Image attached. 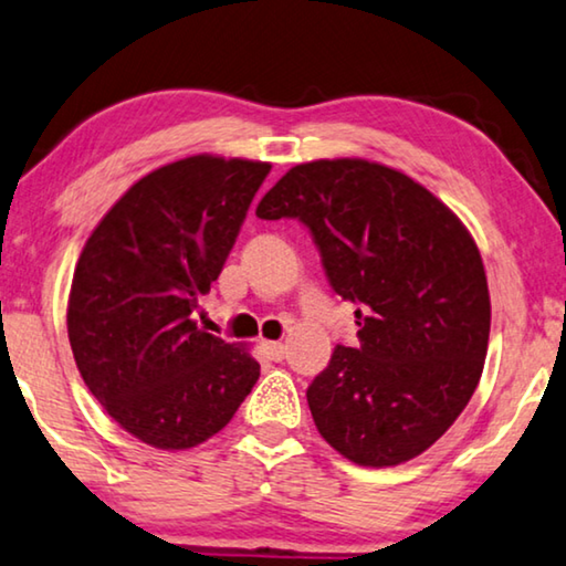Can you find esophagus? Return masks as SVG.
<instances>
[{
	"mask_svg": "<svg viewBox=\"0 0 566 566\" xmlns=\"http://www.w3.org/2000/svg\"><path fill=\"white\" fill-rule=\"evenodd\" d=\"M264 350L272 360H282L286 356V345L280 340H264Z\"/></svg>",
	"mask_w": 566,
	"mask_h": 566,
	"instance_id": "obj_1",
	"label": "esophagus"
}]
</instances>
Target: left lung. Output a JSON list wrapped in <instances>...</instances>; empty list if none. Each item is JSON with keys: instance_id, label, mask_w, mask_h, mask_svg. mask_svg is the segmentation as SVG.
<instances>
[{"instance_id": "8db88e82", "label": "left lung", "mask_w": 566, "mask_h": 566, "mask_svg": "<svg viewBox=\"0 0 566 566\" xmlns=\"http://www.w3.org/2000/svg\"><path fill=\"white\" fill-rule=\"evenodd\" d=\"M256 216L300 218L333 290L358 305V348L337 345L307 389L317 432L364 468L415 460L485 366L491 294L465 223L409 175L360 157L292 167Z\"/></svg>"}]
</instances>
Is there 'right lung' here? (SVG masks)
<instances>
[{
  "label": "right lung",
  "mask_w": 566,
  "mask_h": 566,
  "mask_svg": "<svg viewBox=\"0 0 566 566\" xmlns=\"http://www.w3.org/2000/svg\"><path fill=\"white\" fill-rule=\"evenodd\" d=\"M269 170L218 155L157 167L108 208L75 264V366L108 417L157 450L210 440L259 381L249 345L200 331L192 312Z\"/></svg>",
  "instance_id": "add662e5"
}]
</instances>
